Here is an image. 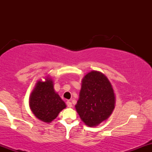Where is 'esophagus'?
I'll list each match as a JSON object with an SVG mask.
<instances>
[{"instance_id":"esophagus-1","label":"esophagus","mask_w":152,"mask_h":152,"mask_svg":"<svg viewBox=\"0 0 152 152\" xmlns=\"http://www.w3.org/2000/svg\"><path fill=\"white\" fill-rule=\"evenodd\" d=\"M66 104H67V106L68 107H73V105H72V103L70 102V101H67V102H66Z\"/></svg>"}]
</instances>
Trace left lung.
Listing matches in <instances>:
<instances>
[{
    "mask_svg": "<svg viewBox=\"0 0 152 152\" xmlns=\"http://www.w3.org/2000/svg\"><path fill=\"white\" fill-rule=\"evenodd\" d=\"M115 108V95L108 79L101 72H90L82 79L76 110L88 126L107 120Z\"/></svg>",
    "mask_w": 152,
    "mask_h": 152,
    "instance_id": "obj_1",
    "label": "left lung"
}]
</instances>
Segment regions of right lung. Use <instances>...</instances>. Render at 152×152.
I'll list each match as a JSON object with an SVG mask.
<instances>
[{"label":"right lung","mask_w":152,"mask_h":152,"mask_svg":"<svg viewBox=\"0 0 152 152\" xmlns=\"http://www.w3.org/2000/svg\"><path fill=\"white\" fill-rule=\"evenodd\" d=\"M29 106L34 115L46 123L51 122L66 107L65 102L53 90V82L50 79L37 83L31 94Z\"/></svg>","instance_id":"obj_1"}]
</instances>
